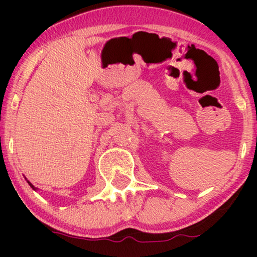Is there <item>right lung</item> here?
Instances as JSON below:
<instances>
[{
	"instance_id": "add662e5",
	"label": "right lung",
	"mask_w": 257,
	"mask_h": 257,
	"mask_svg": "<svg viewBox=\"0 0 257 257\" xmlns=\"http://www.w3.org/2000/svg\"><path fill=\"white\" fill-rule=\"evenodd\" d=\"M27 181H28V180H27ZM28 184H29V185H30V187H31V188H33V189H34V191H37V189H38V188H36V187H35V186H34L33 184H31V182H30V181H28Z\"/></svg>"
}]
</instances>
